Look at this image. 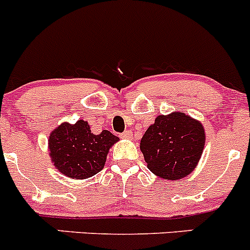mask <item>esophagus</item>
<instances>
[{
  "instance_id": "34e87169",
  "label": "esophagus",
  "mask_w": 250,
  "mask_h": 250,
  "mask_svg": "<svg viewBox=\"0 0 250 250\" xmlns=\"http://www.w3.org/2000/svg\"><path fill=\"white\" fill-rule=\"evenodd\" d=\"M120 137L121 139H131V131H124L123 134H120Z\"/></svg>"
}]
</instances>
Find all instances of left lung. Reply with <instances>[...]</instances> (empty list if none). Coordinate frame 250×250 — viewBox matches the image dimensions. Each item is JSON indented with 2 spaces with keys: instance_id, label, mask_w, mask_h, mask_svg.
Returning <instances> with one entry per match:
<instances>
[{
  "instance_id": "obj_1",
  "label": "left lung",
  "mask_w": 250,
  "mask_h": 250,
  "mask_svg": "<svg viewBox=\"0 0 250 250\" xmlns=\"http://www.w3.org/2000/svg\"><path fill=\"white\" fill-rule=\"evenodd\" d=\"M205 145L201 123L183 113L157 116L141 139L147 168L162 179L187 177L198 166Z\"/></svg>"
}]
</instances>
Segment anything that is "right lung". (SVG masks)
<instances>
[{
  "mask_svg": "<svg viewBox=\"0 0 250 250\" xmlns=\"http://www.w3.org/2000/svg\"><path fill=\"white\" fill-rule=\"evenodd\" d=\"M119 141L108 130L92 134L87 121L75 125L61 124L50 134V157L62 174L75 179H85L97 174L105 165L109 148Z\"/></svg>",
  "mask_w": 250,
  "mask_h": 250,
  "instance_id": "add662e5",
  "label": "right lung"
}]
</instances>
